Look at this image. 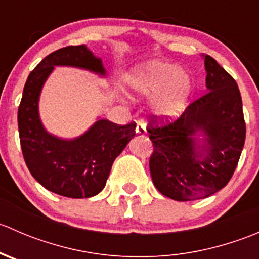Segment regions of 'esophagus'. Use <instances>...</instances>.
<instances>
[{
    "label": "esophagus",
    "mask_w": 259,
    "mask_h": 259,
    "mask_svg": "<svg viewBox=\"0 0 259 259\" xmlns=\"http://www.w3.org/2000/svg\"><path fill=\"white\" fill-rule=\"evenodd\" d=\"M135 133L139 138H144L146 135V129H145V125L143 122H138L137 124V129H135Z\"/></svg>",
    "instance_id": "34e87169"
}]
</instances>
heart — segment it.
Instances as JSON below:
<instances>
[{
	"instance_id": "1",
	"label": "heart",
	"mask_w": 259,
	"mask_h": 259,
	"mask_svg": "<svg viewBox=\"0 0 259 259\" xmlns=\"http://www.w3.org/2000/svg\"><path fill=\"white\" fill-rule=\"evenodd\" d=\"M130 90L142 98H155L153 111L158 119L178 117L187 105L192 81L179 66L168 61H154L135 70L127 79Z\"/></svg>"
}]
</instances>
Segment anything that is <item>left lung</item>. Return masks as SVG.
<instances>
[{
	"label": "left lung",
	"mask_w": 259,
	"mask_h": 259,
	"mask_svg": "<svg viewBox=\"0 0 259 259\" xmlns=\"http://www.w3.org/2000/svg\"><path fill=\"white\" fill-rule=\"evenodd\" d=\"M204 59L207 91L182 116L159 126L149 122L151 179L178 202L202 199L227 185L245 140L242 98L236 80L209 55Z\"/></svg>",
	"instance_id": "8db88e82"
}]
</instances>
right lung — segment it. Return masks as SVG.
Returning a JSON list of instances; mask_svg holds the SVG:
<instances>
[{
  "mask_svg": "<svg viewBox=\"0 0 259 259\" xmlns=\"http://www.w3.org/2000/svg\"><path fill=\"white\" fill-rule=\"evenodd\" d=\"M56 66L76 67L106 77L101 59L86 45L67 46L46 56L28 75L18 106L23 159L33 178L50 192L67 198H90L104 189L114 160L134 138L137 125L120 126L98 119L74 139L49 133L40 119L38 101Z\"/></svg>",
  "mask_w": 259,
  "mask_h": 259,
  "instance_id": "1",
  "label": "right lung"
}]
</instances>
